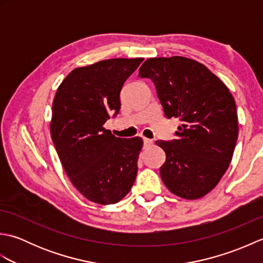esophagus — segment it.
<instances>
[{
  "instance_id": "obj_1",
  "label": "esophagus",
  "mask_w": 263,
  "mask_h": 263,
  "mask_svg": "<svg viewBox=\"0 0 263 263\" xmlns=\"http://www.w3.org/2000/svg\"><path fill=\"white\" fill-rule=\"evenodd\" d=\"M153 142H154V141L152 140V139L143 138V144H144V147H149V146H152Z\"/></svg>"
}]
</instances>
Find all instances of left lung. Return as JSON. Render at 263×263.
Returning a JSON list of instances; mask_svg holds the SVG:
<instances>
[{
	"mask_svg": "<svg viewBox=\"0 0 263 263\" xmlns=\"http://www.w3.org/2000/svg\"><path fill=\"white\" fill-rule=\"evenodd\" d=\"M139 76L155 83L165 115L182 122L176 140L156 141L166 153L161 180L182 199L204 197L225 174L235 149L238 119L233 95L203 64L183 57L148 59Z\"/></svg>",
	"mask_w": 263,
	"mask_h": 263,
	"instance_id": "1",
	"label": "left lung"
}]
</instances>
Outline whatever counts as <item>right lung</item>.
<instances>
[{"instance_id":"obj_1","label":"right lung","mask_w":263,"mask_h":263,"mask_svg":"<svg viewBox=\"0 0 263 263\" xmlns=\"http://www.w3.org/2000/svg\"><path fill=\"white\" fill-rule=\"evenodd\" d=\"M142 61L110 59L77 68L55 93L53 143L71 183L91 202H119L135 183L142 139L116 138L104 123L120 111L123 83Z\"/></svg>"}]
</instances>
